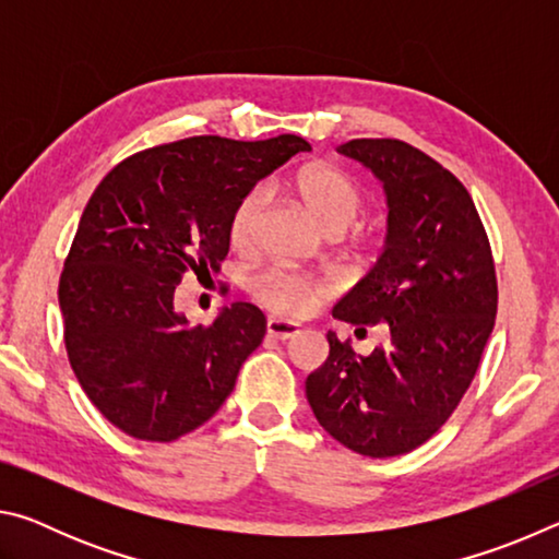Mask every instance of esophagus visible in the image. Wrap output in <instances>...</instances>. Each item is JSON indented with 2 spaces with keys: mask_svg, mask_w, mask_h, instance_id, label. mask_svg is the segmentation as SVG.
<instances>
[{
  "mask_svg": "<svg viewBox=\"0 0 559 559\" xmlns=\"http://www.w3.org/2000/svg\"><path fill=\"white\" fill-rule=\"evenodd\" d=\"M266 330L271 337L276 340H290L300 333V325L298 323H290V320H278V318H271L266 323Z\"/></svg>",
  "mask_w": 559,
  "mask_h": 559,
  "instance_id": "34e87169",
  "label": "esophagus"
}]
</instances>
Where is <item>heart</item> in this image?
I'll return each mask as SVG.
<instances>
[{"instance_id":"obj_1","label":"heart","mask_w":559,"mask_h":559,"mask_svg":"<svg viewBox=\"0 0 559 559\" xmlns=\"http://www.w3.org/2000/svg\"><path fill=\"white\" fill-rule=\"evenodd\" d=\"M293 192L325 236H343L365 212V192L353 177L330 165H308L293 175ZM263 210V189L253 187L236 202L229 236L234 246H249ZM251 290L276 313L300 316L328 296V283L306 273L266 266L251 278Z\"/></svg>"}]
</instances>
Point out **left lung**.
<instances>
[{
  "label": "left lung",
  "instance_id": "8db88e82",
  "mask_svg": "<svg viewBox=\"0 0 559 559\" xmlns=\"http://www.w3.org/2000/svg\"><path fill=\"white\" fill-rule=\"evenodd\" d=\"M382 179L390 216L372 271L333 318L390 343L355 355L328 333L330 355L306 380L316 419L370 459L429 441L466 394L496 325L498 281L484 222L468 189L404 140L359 138L337 147Z\"/></svg>",
  "mask_w": 559,
  "mask_h": 559
}]
</instances>
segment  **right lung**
Masks as SVG:
<instances>
[{"label": "right lung", "mask_w": 559, "mask_h": 559, "mask_svg": "<svg viewBox=\"0 0 559 559\" xmlns=\"http://www.w3.org/2000/svg\"><path fill=\"white\" fill-rule=\"evenodd\" d=\"M308 150L298 135H197L130 155L103 177L66 257L59 306L69 362L112 427L167 443L231 394L266 318L234 302L212 325H189L175 288L187 271L219 269L236 202Z\"/></svg>", "instance_id": "add662e5"}]
</instances>
